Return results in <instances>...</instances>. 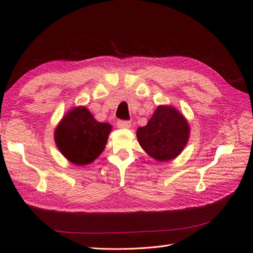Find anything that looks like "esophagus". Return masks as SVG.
<instances>
[{
    "label": "esophagus",
    "instance_id": "1",
    "mask_svg": "<svg viewBox=\"0 0 253 253\" xmlns=\"http://www.w3.org/2000/svg\"><path fill=\"white\" fill-rule=\"evenodd\" d=\"M116 125H117V127L119 128H128L132 124L131 121L128 120H118Z\"/></svg>",
    "mask_w": 253,
    "mask_h": 253
}]
</instances>
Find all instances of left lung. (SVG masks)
<instances>
[{"instance_id":"left-lung-1","label":"left lung","mask_w":253,"mask_h":253,"mask_svg":"<svg viewBox=\"0 0 253 253\" xmlns=\"http://www.w3.org/2000/svg\"><path fill=\"white\" fill-rule=\"evenodd\" d=\"M190 127L185 117L172 106L159 105L148 125L137 129L141 148L158 162L178 156L189 139Z\"/></svg>"}]
</instances>
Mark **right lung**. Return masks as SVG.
<instances>
[{"mask_svg": "<svg viewBox=\"0 0 253 253\" xmlns=\"http://www.w3.org/2000/svg\"><path fill=\"white\" fill-rule=\"evenodd\" d=\"M112 126L98 122L83 106L75 108L63 117L55 132L61 153L77 166L93 163L105 148Z\"/></svg>", "mask_w": 253, "mask_h": 253, "instance_id": "right-lung-1", "label": "right lung"}]
</instances>
